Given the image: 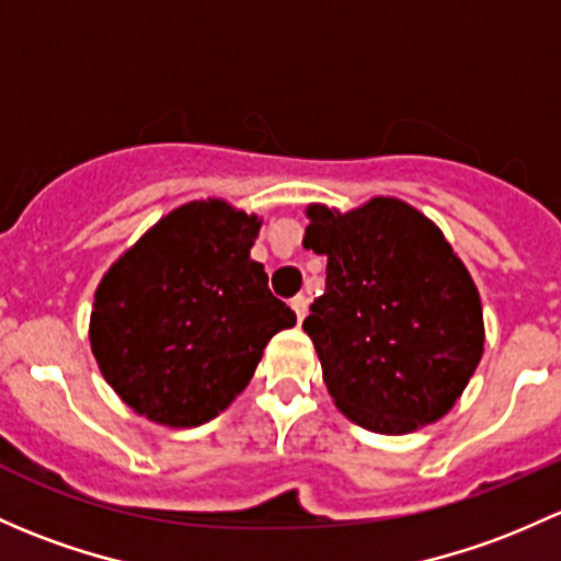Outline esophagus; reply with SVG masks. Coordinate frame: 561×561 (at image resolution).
I'll return each instance as SVG.
<instances>
[{
    "label": "esophagus",
    "mask_w": 561,
    "mask_h": 561,
    "mask_svg": "<svg viewBox=\"0 0 561 561\" xmlns=\"http://www.w3.org/2000/svg\"><path fill=\"white\" fill-rule=\"evenodd\" d=\"M290 306H293V311H296V317H298V322H300L306 317V309H309V298L296 296V298L290 300Z\"/></svg>",
    "instance_id": "esophagus-1"
}]
</instances>
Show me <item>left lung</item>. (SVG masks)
Returning a JSON list of instances; mask_svg holds the SVG:
<instances>
[{
  "mask_svg": "<svg viewBox=\"0 0 561 561\" xmlns=\"http://www.w3.org/2000/svg\"><path fill=\"white\" fill-rule=\"evenodd\" d=\"M306 250L328 257L304 330L341 414L405 435L454 409L483 355L473 276L430 217L392 196L306 206Z\"/></svg>",
  "mask_w": 561,
  "mask_h": 561,
  "instance_id": "obj_1",
  "label": "left lung"
}]
</instances>
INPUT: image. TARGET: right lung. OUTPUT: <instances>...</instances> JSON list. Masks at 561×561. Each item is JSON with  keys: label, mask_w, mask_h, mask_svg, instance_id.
<instances>
[{"label": "right lung", "mask_w": 561, "mask_h": 561, "mask_svg": "<svg viewBox=\"0 0 561 561\" xmlns=\"http://www.w3.org/2000/svg\"><path fill=\"white\" fill-rule=\"evenodd\" d=\"M261 226L222 198L182 204L102 276L91 352L139 416L163 427L215 420L250 385L265 344L296 325L250 257Z\"/></svg>", "instance_id": "obj_1"}]
</instances>
